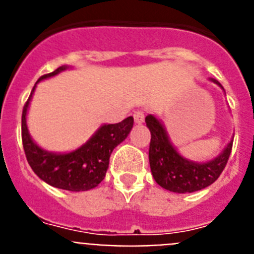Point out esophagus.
Instances as JSON below:
<instances>
[{
	"label": "esophagus",
	"mask_w": 254,
	"mask_h": 254,
	"mask_svg": "<svg viewBox=\"0 0 254 254\" xmlns=\"http://www.w3.org/2000/svg\"><path fill=\"white\" fill-rule=\"evenodd\" d=\"M133 118H134V122L137 123V125H141V123H143V121H145V113H143L142 111L134 112Z\"/></svg>",
	"instance_id": "34e87169"
}]
</instances>
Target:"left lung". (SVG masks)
<instances>
[{"label": "left lung", "mask_w": 254, "mask_h": 254, "mask_svg": "<svg viewBox=\"0 0 254 254\" xmlns=\"http://www.w3.org/2000/svg\"><path fill=\"white\" fill-rule=\"evenodd\" d=\"M220 89L223 85L215 78H208ZM151 133L149 161L152 177L160 187L176 193H192L208 187L220 177L230 156L233 138L216 158L205 163L190 160L178 152L169 138L167 128L159 118L147 114L145 118Z\"/></svg>", "instance_id": "left-lung-1"}]
</instances>
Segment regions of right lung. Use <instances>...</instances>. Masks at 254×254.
<instances>
[{"label":"right lung","instance_id":"1","mask_svg":"<svg viewBox=\"0 0 254 254\" xmlns=\"http://www.w3.org/2000/svg\"><path fill=\"white\" fill-rule=\"evenodd\" d=\"M72 67L64 64L53 72L43 75L37 81L64 72ZM37 84L24 105L21 117V136L26 160L33 172L49 186L60 190L81 192L95 188L104 179L109 158L114 149L127 138L133 127V117L116 125H102L84 145L68 152H53L40 147L29 133L26 116Z\"/></svg>","mask_w":254,"mask_h":254}]
</instances>
